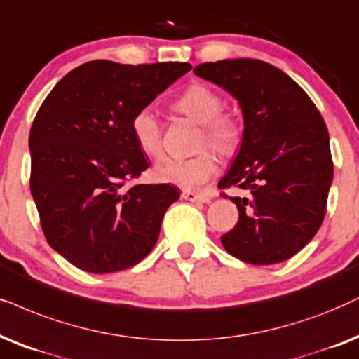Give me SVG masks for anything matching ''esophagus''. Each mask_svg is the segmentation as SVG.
Masks as SVG:
<instances>
[{"label":"esophagus","instance_id":"1","mask_svg":"<svg viewBox=\"0 0 359 359\" xmlns=\"http://www.w3.org/2000/svg\"><path fill=\"white\" fill-rule=\"evenodd\" d=\"M181 198L186 199V201H191V203H209L211 199L208 196H204V194H199V193H191V191H183L181 193Z\"/></svg>","mask_w":359,"mask_h":359}]
</instances>
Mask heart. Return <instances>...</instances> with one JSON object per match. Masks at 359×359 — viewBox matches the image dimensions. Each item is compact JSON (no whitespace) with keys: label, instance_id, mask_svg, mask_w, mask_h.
<instances>
[{"label":"heart","instance_id":"1","mask_svg":"<svg viewBox=\"0 0 359 359\" xmlns=\"http://www.w3.org/2000/svg\"><path fill=\"white\" fill-rule=\"evenodd\" d=\"M175 109L201 125L199 148H212L219 155H232L242 137L241 122L231 111L222 110V99L216 90L204 83H193L178 97ZM132 133L140 150L147 156L161 155V125L150 107L138 110L132 118ZM217 170V161L211 151L175 160L165 158L153 168L156 181L180 186L186 191L198 188L211 180Z\"/></svg>","mask_w":359,"mask_h":359}]
</instances>
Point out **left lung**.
I'll list each match as a JSON object with an SVG mask.
<instances>
[{
	"instance_id": "left-lung-1",
	"label": "left lung",
	"mask_w": 359,
	"mask_h": 359,
	"mask_svg": "<svg viewBox=\"0 0 359 359\" xmlns=\"http://www.w3.org/2000/svg\"><path fill=\"white\" fill-rule=\"evenodd\" d=\"M194 74L229 92L244 117L241 148L219 188L236 186L249 196L231 198L239 221L222 245L248 264L283 262L313 239L327 212V125L304 88L264 60L204 62Z\"/></svg>"
}]
</instances>
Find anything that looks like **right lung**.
<instances>
[{
  "label": "right lung",
  "mask_w": 359,
  "mask_h": 359,
  "mask_svg": "<svg viewBox=\"0 0 359 359\" xmlns=\"http://www.w3.org/2000/svg\"><path fill=\"white\" fill-rule=\"evenodd\" d=\"M189 69L188 62L90 60L60 79L37 110L31 194L49 245L81 271H123L155 248L180 189L125 188L148 168L132 118Z\"/></svg>",
  "instance_id": "obj_1"
}]
</instances>
